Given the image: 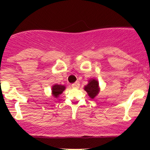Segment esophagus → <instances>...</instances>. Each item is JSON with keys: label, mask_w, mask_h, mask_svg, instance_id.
<instances>
[{"label": "esophagus", "mask_w": 150, "mask_h": 150, "mask_svg": "<svg viewBox=\"0 0 150 150\" xmlns=\"http://www.w3.org/2000/svg\"><path fill=\"white\" fill-rule=\"evenodd\" d=\"M80 87V82H75V83L72 84V87L73 88H78Z\"/></svg>", "instance_id": "1"}]
</instances>
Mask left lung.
Masks as SVG:
<instances>
[{"instance_id": "left-lung-1", "label": "left lung", "mask_w": 150, "mask_h": 150, "mask_svg": "<svg viewBox=\"0 0 150 150\" xmlns=\"http://www.w3.org/2000/svg\"><path fill=\"white\" fill-rule=\"evenodd\" d=\"M85 90L87 92L89 97L92 99H94L99 93V83H98V81L95 80L94 79L89 80L88 85L85 87Z\"/></svg>"}]
</instances>
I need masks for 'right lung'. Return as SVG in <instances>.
Instances as JSON below:
<instances>
[{
    "instance_id": "right-lung-1",
    "label": "right lung",
    "mask_w": 150,
    "mask_h": 150,
    "mask_svg": "<svg viewBox=\"0 0 150 150\" xmlns=\"http://www.w3.org/2000/svg\"><path fill=\"white\" fill-rule=\"evenodd\" d=\"M65 87H64V86L63 85H53L52 87V92H53V96L56 98L58 97V96H59L61 93H63V91L65 90Z\"/></svg>"
}]
</instances>
